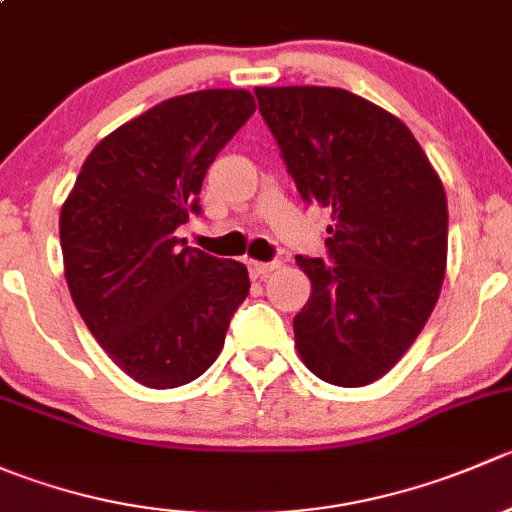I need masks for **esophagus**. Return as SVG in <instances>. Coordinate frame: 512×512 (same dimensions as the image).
I'll return each instance as SVG.
<instances>
[{
  "label": "esophagus",
  "mask_w": 512,
  "mask_h": 512,
  "mask_svg": "<svg viewBox=\"0 0 512 512\" xmlns=\"http://www.w3.org/2000/svg\"><path fill=\"white\" fill-rule=\"evenodd\" d=\"M277 267H280V262H247V270H250L252 280H262V277H267L270 272H275Z\"/></svg>",
  "instance_id": "34e87169"
}]
</instances>
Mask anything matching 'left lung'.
<instances>
[{"label":"left lung","mask_w":512,"mask_h":512,"mask_svg":"<svg viewBox=\"0 0 512 512\" xmlns=\"http://www.w3.org/2000/svg\"><path fill=\"white\" fill-rule=\"evenodd\" d=\"M304 203L332 208L327 255L297 265L312 294L294 317L307 369L366 386L409 352L441 294L448 205L414 133L376 103L329 86L255 89Z\"/></svg>","instance_id":"8db88e82"}]
</instances>
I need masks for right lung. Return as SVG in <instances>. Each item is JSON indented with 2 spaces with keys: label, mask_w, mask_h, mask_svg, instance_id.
Wrapping results in <instances>:
<instances>
[{
  "label": "right lung",
  "mask_w": 512,
  "mask_h": 512,
  "mask_svg": "<svg viewBox=\"0 0 512 512\" xmlns=\"http://www.w3.org/2000/svg\"><path fill=\"white\" fill-rule=\"evenodd\" d=\"M255 113L242 89L175 96L108 133L61 205L71 299L113 364L148 389H175L218 359L250 292L247 267L175 237L210 163Z\"/></svg>",
  "instance_id": "1"
}]
</instances>
